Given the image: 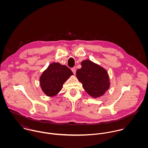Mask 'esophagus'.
<instances>
[{
    "instance_id": "esophagus-1",
    "label": "esophagus",
    "mask_w": 148,
    "mask_h": 148,
    "mask_svg": "<svg viewBox=\"0 0 148 148\" xmlns=\"http://www.w3.org/2000/svg\"><path fill=\"white\" fill-rule=\"evenodd\" d=\"M71 70H72V72L73 73V74H74V75H75V74H76V69L74 68H72V69H71Z\"/></svg>"
}]
</instances>
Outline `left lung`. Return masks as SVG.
I'll list each match as a JSON object with an SVG mask.
<instances>
[{
	"mask_svg": "<svg viewBox=\"0 0 148 148\" xmlns=\"http://www.w3.org/2000/svg\"><path fill=\"white\" fill-rule=\"evenodd\" d=\"M82 68L76 71V77L91 97L97 98L105 94L110 86L107 71L100 65L89 60H83Z\"/></svg>",
	"mask_w": 148,
	"mask_h": 148,
	"instance_id": "left-lung-1",
	"label": "left lung"
}]
</instances>
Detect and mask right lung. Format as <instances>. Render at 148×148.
Listing matches in <instances>:
<instances>
[{
  "instance_id": "right-lung-1",
  "label": "right lung",
  "mask_w": 148,
  "mask_h": 148,
  "mask_svg": "<svg viewBox=\"0 0 148 148\" xmlns=\"http://www.w3.org/2000/svg\"><path fill=\"white\" fill-rule=\"evenodd\" d=\"M66 65L59 63L49 65L40 77V85L42 92L49 97H53L62 90L64 83L73 75Z\"/></svg>"
}]
</instances>
